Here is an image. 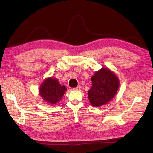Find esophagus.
<instances>
[{
    "mask_svg": "<svg viewBox=\"0 0 153 153\" xmlns=\"http://www.w3.org/2000/svg\"><path fill=\"white\" fill-rule=\"evenodd\" d=\"M81 88H82V87H81L80 85H78V86H77L76 87L73 88V89H74V90H80Z\"/></svg>",
    "mask_w": 153,
    "mask_h": 153,
    "instance_id": "obj_1",
    "label": "esophagus"
}]
</instances>
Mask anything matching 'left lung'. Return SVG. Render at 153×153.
I'll return each instance as SVG.
<instances>
[{
  "label": "left lung",
  "mask_w": 153,
  "mask_h": 153,
  "mask_svg": "<svg viewBox=\"0 0 153 153\" xmlns=\"http://www.w3.org/2000/svg\"><path fill=\"white\" fill-rule=\"evenodd\" d=\"M92 87L88 91L91 104L102 106L112 100L119 89L117 77L108 68H102L92 76Z\"/></svg>",
  "instance_id": "left-lung-1"
}]
</instances>
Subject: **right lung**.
Masks as SVG:
<instances>
[{
    "mask_svg": "<svg viewBox=\"0 0 153 153\" xmlns=\"http://www.w3.org/2000/svg\"><path fill=\"white\" fill-rule=\"evenodd\" d=\"M66 91V87L61 86L57 80L49 78L41 85L39 94L45 101L51 105H53L61 100Z\"/></svg>",
    "mask_w": 153,
    "mask_h": 153,
    "instance_id": "add662e5",
    "label": "right lung"
}]
</instances>
